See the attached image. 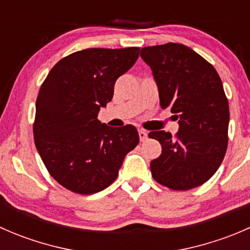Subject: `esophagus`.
<instances>
[{
    "label": "esophagus",
    "instance_id": "obj_1",
    "mask_svg": "<svg viewBox=\"0 0 250 250\" xmlns=\"http://www.w3.org/2000/svg\"><path fill=\"white\" fill-rule=\"evenodd\" d=\"M139 138H140V141H145L147 139V132L144 129H139Z\"/></svg>",
    "mask_w": 250,
    "mask_h": 250
}]
</instances>
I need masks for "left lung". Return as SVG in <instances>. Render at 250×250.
Listing matches in <instances>:
<instances>
[{
    "label": "left lung",
    "instance_id": "obj_1",
    "mask_svg": "<svg viewBox=\"0 0 250 250\" xmlns=\"http://www.w3.org/2000/svg\"><path fill=\"white\" fill-rule=\"evenodd\" d=\"M152 70L162 109L169 107L179 123L169 132H150L162 153L151 161L153 179L172 190H190L208 181L220 167L228 148L229 102L213 65L180 43L141 48Z\"/></svg>",
    "mask_w": 250,
    "mask_h": 250
}]
</instances>
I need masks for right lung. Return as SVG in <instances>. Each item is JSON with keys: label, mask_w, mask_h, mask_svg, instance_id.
Listing matches in <instances>:
<instances>
[{"label": "right lung", "mask_w": 250, "mask_h": 250, "mask_svg": "<svg viewBox=\"0 0 250 250\" xmlns=\"http://www.w3.org/2000/svg\"><path fill=\"white\" fill-rule=\"evenodd\" d=\"M138 47L88 48L53 66L36 100L34 139L50 175L80 195L116 180L125 155L139 144L134 125L109 127L98 120L118 77L139 57Z\"/></svg>", "instance_id": "1"}]
</instances>
